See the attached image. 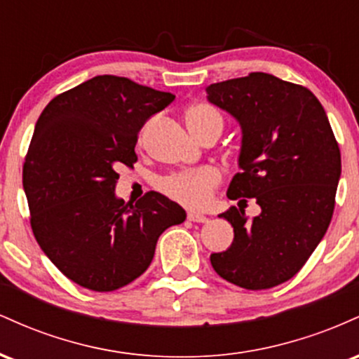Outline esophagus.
Instances as JSON below:
<instances>
[{"mask_svg": "<svg viewBox=\"0 0 359 359\" xmlns=\"http://www.w3.org/2000/svg\"><path fill=\"white\" fill-rule=\"evenodd\" d=\"M187 219L192 221V222H205V221H208V216H204V214H201V212L189 211L187 212Z\"/></svg>", "mask_w": 359, "mask_h": 359, "instance_id": "obj_1", "label": "esophagus"}]
</instances>
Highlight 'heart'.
Returning <instances> with one entry per match:
<instances>
[{
    "label": "heart",
    "mask_w": 359,
    "mask_h": 359,
    "mask_svg": "<svg viewBox=\"0 0 359 359\" xmlns=\"http://www.w3.org/2000/svg\"><path fill=\"white\" fill-rule=\"evenodd\" d=\"M187 125L197 137L205 131L224 128V116L217 106L211 102H196L185 111ZM222 182V174L217 167L205 165L191 172H180L163 177L158 182L160 191L168 197L191 208H204L211 203L214 191Z\"/></svg>",
    "instance_id": "obj_1"
}]
</instances>
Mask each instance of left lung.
Here are the masks:
<instances>
[{
	"label": "left lung",
	"mask_w": 359,
	"mask_h": 359,
	"mask_svg": "<svg viewBox=\"0 0 359 359\" xmlns=\"http://www.w3.org/2000/svg\"><path fill=\"white\" fill-rule=\"evenodd\" d=\"M208 100L240 121V167L228 189L240 209L233 245L211 255L216 273L246 290L277 287L297 275L331 222L341 151L319 100L307 88L265 72L211 84ZM255 196L262 208L249 219L241 209Z\"/></svg>",
	"instance_id": "left-lung-1"
}]
</instances>
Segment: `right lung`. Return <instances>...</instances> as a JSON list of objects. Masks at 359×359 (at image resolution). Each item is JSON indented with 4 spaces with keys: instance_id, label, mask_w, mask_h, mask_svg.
Listing matches in <instances>:
<instances>
[{
    "instance_id": "add662e5",
    "label": "right lung",
    "mask_w": 359,
    "mask_h": 359,
    "mask_svg": "<svg viewBox=\"0 0 359 359\" xmlns=\"http://www.w3.org/2000/svg\"><path fill=\"white\" fill-rule=\"evenodd\" d=\"M174 100L128 77L96 76L40 114L23 163L32 231L77 285H128L150 266L160 234L185 221L184 209L158 192L135 205L114 196L118 168L138 160V131Z\"/></svg>"
}]
</instances>
